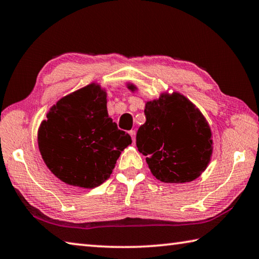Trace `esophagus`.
Segmentation results:
<instances>
[{
  "mask_svg": "<svg viewBox=\"0 0 259 259\" xmlns=\"http://www.w3.org/2000/svg\"><path fill=\"white\" fill-rule=\"evenodd\" d=\"M129 134H130V136H131V138H133V142H134V144H135V142H136V131H135V130H130Z\"/></svg>",
  "mask_w": 259,
  "mask_h": 259,
  "instance_id": "1",
  "label": "esophagus"
}]
</instances>
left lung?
<instances>
[{
	"label": "left lung",
	"instance_id": "obj_1",
	"mask_svg": "<svg viewBox=\"0 0 259 259\" xmlns=\"http://www.w3.org/2000/svg\"><path fill=\"white\" fill-rule=\"evenodd\" d=\"M144 113L146 122L139 126L136 145L146 156L152 174L163 183L198 178L212 153L211 131L199 109L174 93L148 102Z\"/></svg>",
	"mask_w": 259,
	"mask_h": 259
}]
</instances>
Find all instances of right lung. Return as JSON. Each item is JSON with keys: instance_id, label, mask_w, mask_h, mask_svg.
I'll return each instance as SVG.
<instances>
[{"instance_id": "obj_1", "label": "right lung", "mask_w": 259, "mask_h": 259, "mask_svg": "<svg viewBox=\"0 0 259 259\" xmlns=\"http://www.w3.org/2000/svg\"><path fill=\"white\" fill-rule=\"evenodd\" d=\"M38 130L48 168L69 185L93 188L111 176L121 151L133 140L108 116L106 93L90 84L61 98Z\"/></svg>"}]
</instances>
